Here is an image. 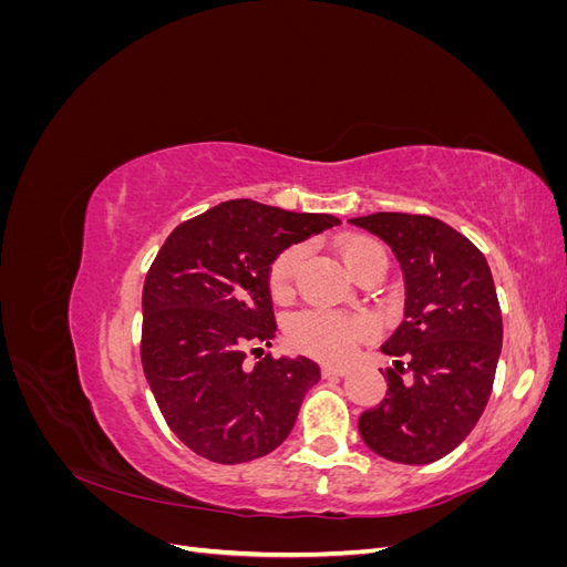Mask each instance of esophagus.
Masks as SVG:
<instances>
[{
    "label": "esophagus",
    "instance_id": "34e87169",
    "mask_svg": "<svg viewBox=\"0 0 567 567\" xmlns=\"http://www.w3.org/2000/svg\"><path fill=\"white\" fill-rule=\"evenodd\" d=\"M348 373H350L348 367H336V364H323L321 367L323 379H342V375H348Z\"/></svg>",
    "mask_w": 567,
    "mask_h": 567
}]
</instances>
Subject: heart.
<instances>
[{"label":"heart","mask_w":567,"mask_h":567,"mask_svg":"<svg viewBox=\"0 0 567 567\" xmlns=\"http://www.w3.org/2000/svg\"><path fill=\"white\" fill-rule=\"evenodd\" d=\"M381 248L371 238L364 236H346L340 241V257L346 267H352L362 260L369 250ZM305 250L300 246L284 250L269 269V290L274 298H286L293 288L296 271L302 262ZM371 333V323L362 317H350L340 312H326V310H310L300 312L286 323V338L290 348L305 352L326 362H340V359L350 357L359 340H364Z\"/></svg>","instance_id":"obj_1"}]
</instances>
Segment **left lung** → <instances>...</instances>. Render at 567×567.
Instances as JSON below:
<instances>
[{
    "instance_id": "left-lung-1",
    "label": "left lung",
    "mask_w": 567,
    "mask_h": 567,
    "mask_svg": "<svg viewBox=\"0 0 567 567\" xmlns=\"http://www.w3.org/2000/svg\"><path fill=\"white\" fill-rule=\"evenodd\" d=\"M390 246L404 279V319L381 346L394 357L388 392L359 416L379 456L423 466L468 437L487 406L504 326L485 255L427 215L352 217Z\"/></svg>"
}]
</instances>
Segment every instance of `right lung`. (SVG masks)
<instances>
[{"label": "right lung", "instance_id": "1", "mask_svg": "<svg viewBox=\"0 0 567 567\" xmlns=\"http://www.w3.org/2000/svg\"><path fill=\"white\" fill-rule=\"evenodd\" d=\"M340 219L248 198L179 225L153 260L142 296V364L161 414L188 450L215 463L274 452L293 431L319 367L269 354L277 323L269 269Z\"/></svg>", "mask_w": 567, "mask_h": 567}]
</instances>
